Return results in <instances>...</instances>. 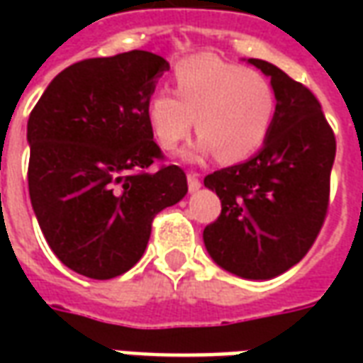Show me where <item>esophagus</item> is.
I'll list each match as a JSON object with an SVG mask.
<instances>
[{"label": "esophagus", "instance_id": "1", "mask_svg": "<svg viewBox=\"0 0 363 363\" xmlns=\"http://www.w3.org/2000/svg\"><path fill=\"white\" fill-rule=\"evenodd\" d=\"M186 179H189V190H190V192H194V190L200 189V184H202V182H200V179H198L196 173H189V177H186Z\"/></svg>", "mask_w": 363, "mask_h": 363}]
</instances>
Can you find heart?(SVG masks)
I'll return each mask as SVG.
<instances>
[{
    "label": "heart",
    "mask_w": 363,
    "mask_h": 363,
    "mask_svg": "<svg viewBox=\"0 0 363 363\" xmlns=\"http://www.w3.org/2000/svg\"><path fill=\"white\" fill-rule=\"evenodd\" d=\"M274 116L272 83L212 54L182 60L174 67V93L161 89L147 101V122L163 150L173 151L184 142L196 118V153L213 151L221 163L243 161L259 150Z\"/></svg>",
    "instance_id": "1"
}]
</instances>
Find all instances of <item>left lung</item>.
I'll list each match as a JSON object with an SVG mask.
<instances>
[{
	"mask_svg": "<svg viewBox=\"0 0 363 363\" xmlns=\"http://www.w3.org/2000/svg\"><path fill=\"white\" fill-rule=\"evenodd\" d=\"M249 64L270 77L276 116L255 157L204 179L221 200L204 245L223 270L270 280L303 259L325 223L336 140L305 85L264 60Z\"/></svg>",
	"mask_w": 363,
	"mask_h": 363,
	"instance_id": "left-lung-1",
	"label": "left lung"
}]
</instances>
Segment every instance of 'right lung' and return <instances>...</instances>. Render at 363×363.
Segmentation results:
<instances>
[{
	"label": "right lung",
	"mask_w": 363,
	"mask_h": 363,
	"mask_svg": "<svg viewBox=\"0 0 363 363\" xmlns=\"http://www.w3.org/2000/svg\"><path fill=\"white\" fill-rule=\"evenodd\" d=\"M169 69L145 50L82 60L60 72L28 116V194L54 255L74 272L111 280L142 259L153 218L189 192L161 165L147 101Z\"/></svg>",
	"instance_id": "right-lung-1"
}]
</instances>
